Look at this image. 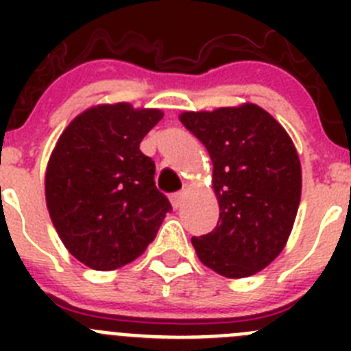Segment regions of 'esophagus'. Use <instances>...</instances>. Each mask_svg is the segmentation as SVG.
<instances>
[{
    "label": "esophagus",
    "instance_id": "obj_1",
    "mask_svg": "<svg viewBox=\"0 0 351 351\" xmlns=\"http://www.w3.org/2000/svg\"><path fill=\"white\" fill-rule=\"evenodd\" d=\"M170 202H172L173 209H179V207L182 206V202H184V191H178V193H173L172 197H170Z\"/></svg>",
    "mask_w": 351,
    "mask_h": 351
}]
</instances>
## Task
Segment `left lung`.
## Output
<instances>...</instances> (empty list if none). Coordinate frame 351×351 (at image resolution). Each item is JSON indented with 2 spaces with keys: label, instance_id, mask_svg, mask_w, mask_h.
<instances>
[{
  "label": "left lung",
  "instance_id": "1",
  "mask_svg": "<svg viewBox=\"0 0 351 351\" xmlns=\"http://www.w3.org/2000/svg\"><path fill=\"white\" fill-rule=\"evenodd\" d=\"M181 123L206 145L219 219L191 237L204 265L225 278L256 274L280 255L300 202V161L283 126L255 104L184 112Z\"/></svg>",
  "mask_w": 351,
  "mask_h": 351
}]
</instances>
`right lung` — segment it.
<instances>
[{
  "label": "right lung",
  "instance_id": "1",
  "mask_svg": "<svg viewBox=\"0 0 351 351\" xmlns=\"http://www.w3.org/2000/svg\"><path fill=\"white\" fill-rule=\"evenodd\" d=\"M158 108L98 105L61 133L45 173V200L66 250L95 271L133 262L172 210L154 184V161L141 151Z\"/></svg>",
  "mask_w": 351,
  "mask_h": 351
}]
</instances>
